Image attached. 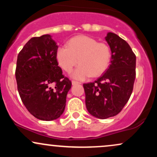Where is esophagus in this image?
<instances>
[{
    "label": "esophagus",
    "mask_w": 157,
    "mask_h": 157,
    "mask_svg": "<svg viewBox=\"0 0 157 157\" xmlns=\"http://www.w3.org/2000/svg\"><path fill=\"white\" fill-rule=\"evenodd\" d=\"M72 85H78V84H80V82H78V81H75V80H72Z\"/></svg>",
    "instance_id": "1"
}]
</instances>
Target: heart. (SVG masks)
<instances>
[{"mask_svg":"<svg viewBox=\"0 0 157 157\" xmlns=\"http://www.w3.org/2000/svg\"><path fill=\"white\" fill-rule=\"evenodd\" d=\"M60 67L70 72L79 63L80 65L72 73L74 78L85 80L102 75L109 67L111 51L107 44L95 39L80 35L70 39L67 46H60L56 53Z\"/></svg>","mask_w":157,"mask_h":157,"instance_id":"obj_1","label":"heart"}]
</instances>
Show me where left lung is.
<instances>
[{
	"label": "left lung",
	"instance_id": "obj_1",
	"mask_svg": "<svg viewBox=\"0 0 157 157\" xmlns=\"http://www.w3.org/2000/svg\"><path fill=\"white\" fill-rule=\"evenodd\" d=\"M105 40L111 50V64L97 80L83 84L87 110L100 119L114 117L122 111L136 78V55L129 44L112 32Z\"/></svg>",
	"mask_w": 157,
	"mask_h": 157
}]
</instances>
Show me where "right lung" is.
Returning <instances> with one entry per match:
<instances>
[{"mask_svg": "<svg viewBox=\"0 0 157 157\" xmlns=\"http://www.w3.org/2000/svg\"><path fill=\"white\" fill-rule=\"evenodd\" d=\"M58 46L51 35L32 37L17 55V90L29 112L40 120L60 117L66 107L71 81L63 75L56 53Z\"/></svg>", "mask_w": 157, "mask_h": 157, "instance_id": "obj_1", "label": "right lung"}]
</instances>
